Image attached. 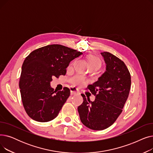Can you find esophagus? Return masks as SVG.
<instances>
[{
	"label": "esophagus",
	"mask_w": 153,
	"mask_h": 153,
	"mask_svg": "<svg viewBox=\"0 0 153 153\" xmlns=\"http://www.w3.org/2000/svg\"><path fill=\"white\" fill-rule=\"evenodd\" d=\"M70 91L71 95H74L76 93H77V89L76 87H71L70 88Z\"/></svg>",
	"instance_id": "esophagus-1"
}]
</instances>
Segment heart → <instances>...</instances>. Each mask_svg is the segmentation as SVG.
<instances>
[{
    "instance_id": "b5f03b06",
    "label": "heart",
    "mask_w": 153,
    "mask_h": 153,
    "mask_svg": "<svg viewBox=\"0 0 153 153\" xmlns=\"http://www.w3.org/2000/svg\"><path fill=\"white\" fill-rule=\"evenodd\" d=\"M87 61L88 64H89V68H96L99 69L100 66H101V62L100 59L95 57V56H90L87 58ZM70 82L73 84L74 85H82L85 84V79L79 75H76L74 77H72L70 79Z\"/></svg>"
}]
</instances>
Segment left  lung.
<instances>
[{"instance_id":"obj_1","label":"left lung","mask_w":153,"mask_h":153,"mask_svg":"<svg viewBox=\"0 0 153 153\" xmlns=\"http://www.w3.org/2000/svg\"><path fill=\"white\" fill-rule=\"evenodd\" d=\"M106 71L87 89L95 95L94 102L81 94L83 103L77 108L81 122L94 130L110 126L122 112L131 87V76L121 59L108 52L101 53Z\"/></svg>"}]
</instances>
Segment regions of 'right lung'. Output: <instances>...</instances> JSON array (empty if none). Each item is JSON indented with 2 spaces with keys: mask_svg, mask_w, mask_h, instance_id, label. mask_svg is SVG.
<instances>
[{
  "mask_svg": "<svg viewBox=\"0 0 153 153\" xmlns=\"http://www.w3.org/2000/svg\"><path fill=\"white\" fill-rule=\"evenodd\" d=\"M82 54L61 45H51L32 51L24 61L19 81L23 105L35 121L54 119L70 95V90L54 91L53 78L64 76L70 62Z\"/></svg>",
  "mask_w": 153,
  "mask_h": 153,
  "instance_id": "obj_1",
  "label": "right lung"
}]
</instances>
